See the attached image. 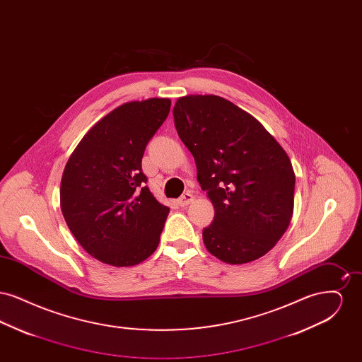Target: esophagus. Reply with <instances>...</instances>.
<instances>
[{
  "label": "esophagus",
  "mask_w": 362,
  "mask_h": 362,
  "mask_svg": "<svg viewBox=\"0 0 362 362\" xmlns=\"http://www.w3.org/2000/svg\"><path fill=\"white\" fill-rule=\"evenodd\" d=\"M194 201V195L191 192H185L179 199H177V205L179 206H187Z\"/></svg>",
  "instance_id": "1"
}]
</instances>
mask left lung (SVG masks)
I'll use <instances>...</instances> for the list:
<instances>
[{"instance_id": "1", "label": "left lung", "mask_w": 362, "mask_h": 362, "mask_svg": "<svg viewBox=\"0 0 362 362\" xmlns=\"http://www.w3.org/2000/svg\"><path fill=\"white\" fill-rule=\"evenodd\" d=\"M173 119L214 206L202 232L207 251L230 264L267 254L292 218L296 176L286 152L252 115L216 95L179 98Z\"/></svg>"}]
</instances>
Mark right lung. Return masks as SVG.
Segmentation results:
<instances>
[{
  "mask_svg": "<svg viewBox=\"0 0 362 362\" xmlns=\"http://www.w3.org/2000/svg\"><path fill=\"white\" fill-rule=\"evenodd\" d=\"M170 99L130 102L98 122L66 163L61 209L73 236L93 258L127 267L151 257L170 213L142 173L148 142L167 119Z\"/></svg>",
  "mask_w": 362,
  "mask_h": 362,
  "instance_id": "1",
  "label": "right lung"
}]
</instances>
